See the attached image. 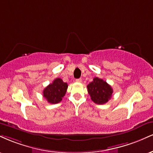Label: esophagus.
I'll return each mask as SVG.
<instances>
[{
    "label": "esophagus",
    "mask_w": 153,
    "mask_h": 153,
    "mask_svg": "<svg viewBox=\"0 0 153 153\" xmlns=\"http://www.w3.org/2000/svg\"><path fill=\"white\" fill-rule=\"evenodd\" d=\"M76 82H82V79H81V78L76 79Z\"/></svg>",
    "instance_id": "1"
}]
</instances>
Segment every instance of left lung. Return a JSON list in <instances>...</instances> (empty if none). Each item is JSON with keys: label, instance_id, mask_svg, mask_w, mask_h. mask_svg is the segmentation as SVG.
Segmentation results:
<instances>
[{"label": "left lung", "instance_id": "8db88e82", "mask_svg": "<svg viewBox=\"0 0 153 153\" xmlns=\"http://www.w3.org/2000/svg\"><path fill=\"white\" fill-rule=\"evenodd\" d=\"M88 92L91 100L96 104L102 105L108 102L113 94V88L102 79L94 78L87 86Z\"/></svg>", "mask_w": 153, "mask_h": 153}]
</instances>
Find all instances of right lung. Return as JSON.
Wrapping results in <instances>:
<instances>
[{"instance_id":"1","label":"right lung","mask_w":153,"mask_h":153,"mask_svg":"<svg viewBox=\"0 0 153 153\" xmlns=\"http://www.w3.org/2000/svg\"><path fill=\"white\" fill-rule=\"evenodd\" d=\"M68 83L62 79L56 78L43 90V97L51 104H56L62 100L68 89Z\"/></svg>"}]
</instances>
